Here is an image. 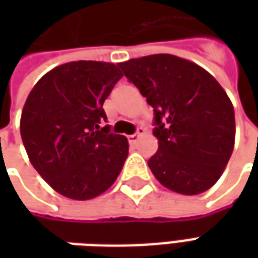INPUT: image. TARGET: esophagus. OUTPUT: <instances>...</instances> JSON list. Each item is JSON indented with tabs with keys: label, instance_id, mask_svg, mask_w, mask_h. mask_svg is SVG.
<instances>
[{
	"label": "esophagus",
	"instance_id": "esophagus-1",
	"mask_svg": "<svg viewBox=\"0 0 258 258\" xmlns=\"http://www.w3.org/2000/svg\"><path fill=\"white\" fill-rule=\"evenodd\" d=\"M144 134H145V130L142 128V127H140V128H138V131H137V134L130 135L128 142L130 144H137V141L140 140V137H142Z\"/></svg>",
	"mask_w": 258,
	"mask_h": 258
}]
</instances>
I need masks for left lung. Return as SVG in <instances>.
<instances>
[{
    "instance_id": "left-lung-1",
    "label": "left lung",
    "mask_w": 258,
    "mask_h": 258,
    "mask_svg": "<svg viewBox=\"0 0 258 258\" xmlns=\"http://www.w3.org/2000/svg\"><path fill=\"white\" fill-rule=\"evenodd\" d=\"M153 107L159 149L149 168L167 189L199 195L221 177L235 145L231 99L207 70L156 53L118 63Z\"/></svg>"
}]
</instances>
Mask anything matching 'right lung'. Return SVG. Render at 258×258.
I'll list each match as a JSON object with an SVG mask.
<instances>
[{
    "label": "right lung",
    "mask_w": 258,
    "mask_h": 258,
    "mask_svg": "<svg viewBox=\"0 0 258 258\" xmlns=\"http://www.w3.org/2000/svg\"><path fill=\"white\" fill-rule=\"evenodd\" d=\"M121 77L118 63L69 62L44 74L26 99L20 135L29 160L69 199L106 192L128 156L127 138L101 128L103 102Z\"/></svg>",
    "instance_id": "right-lung-1"
}]
</instances>
